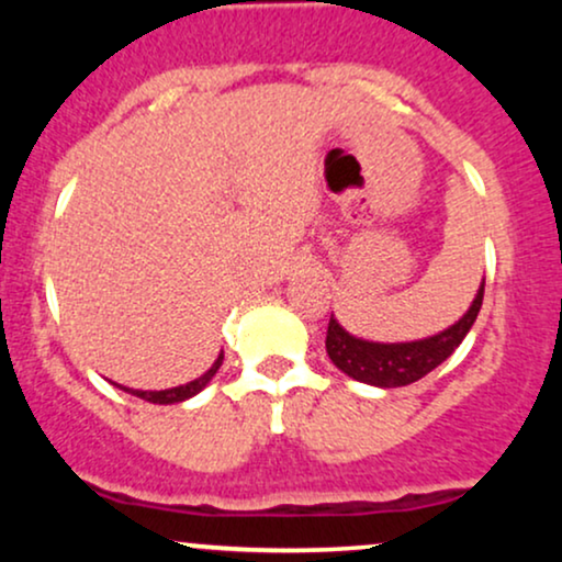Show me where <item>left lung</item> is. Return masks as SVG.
Listing matches in <instances>:
<instances>
[{
  "label": "left lung",
  "instance_id": "1",
  "mask_svg": "<svg viewBox=\"0 0 562 562\" xmlns=\"http://www.w3.org/2000/svg\"><path fill=\"white\" fill-rule=\"evenodd\" d=\"M483 282L473 303H470V308L454 325L420 340L380 344V340L357 338L338 319L330 317L325 340L327 357L348 378L367 385H375V389H402V385L415 383V380L434 372L441 362H447L451 353H454V348L465 340V335L470 333V327H473V322L481 312Z\"/></svg>",
  "mask_w": 562,
  "mask_h": 562
}]
</instances>
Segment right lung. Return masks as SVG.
Segmentation results:
<instances>
[{
    "mask_svg": "<svg viewBox=\"0 0 562 562\" xmlns=\"http://www.w3.org/2000/svg\"><path fill=\"white\" fill-rule=\"evenodd\" d=\"M222 362H224V351L218 353L216 362L211 364V370H205L203 375L195 378V380H190V383L177 385V389H166V391H134V389H124V391L132 393V396L145 398V402H150V404H179V402H187V398L198 396V393L203 391L205 385L211 383V380H214V375L218 372V367H222ZM115 385H119V383H115ZM119 389H121V385H119Z\"/></svg>",
    "mask_w": 562,
    "mask_h": 562,
    "instance_id": "add662e5",
    "label": "right lung"
}]
</instances>
